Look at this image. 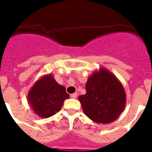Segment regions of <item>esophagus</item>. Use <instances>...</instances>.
Masks as SVG:
<instances>
[{
	"mask_svg": "<svg viewBox=\"0 0 152 152\" xmlns=\"http://www.w3.org/2000/svg\"><path fill=\"white\" fill-rule=\"evenodd\" d=\"M70 97L72 98V99H76V98H77V93H73V94H71V95H70Z\"/></svg>",
	"mask_w": 152,
	"mask_h": 152,
	"instance_id": "obj_1",
	"label": "esophagus"
}]
</instances>
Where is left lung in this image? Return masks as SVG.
Wrapping results in <instances>:
<instances>
[{"label":"left lung","instance_id":"left-lung-1","mask_svg":"<svg viewBox=\"0 0 152 152\" xmlns=\"http://www.w3.org/2000/svg\"><path fill=\"white\" fill-rule=\"evenodd\" d=\"M86 91L78 100L83 113L94 122H113L125 110L126 94L122 83L105 68H100L88 77Z\"/></svg>","mask_w":152,"mask_h":152}]
</instances>
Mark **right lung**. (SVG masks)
<instances>
[{
  "instance_id": "right-lung-1",
  "label": "right lung",
  "mask_w": 152,
  "mask_h": 152,
  "mask_svg": "<svg viewBox=\"0 0 152 152\" xmlns=\"http://www.w3.org/2000/svg\"><path fill=\"white\" fill-rule=\"evenodd\" d=\"M69 98L64 86L60 85L52 74H46L34 83L27 95V102L35 114L42 118H50L61 109Z\"/></svg>"
}]
</instances>
